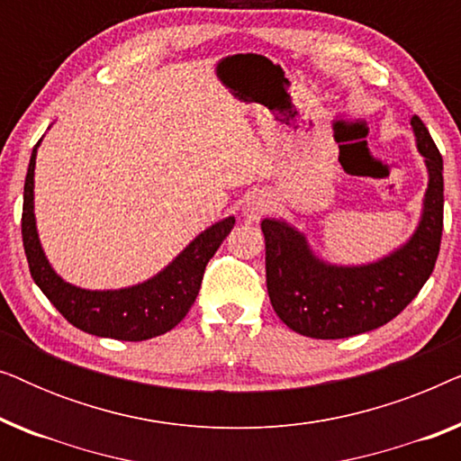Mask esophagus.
Instances as JSON below:
<instances>
[{"mask_svg": "<svg viewBox=\"0 0 461 461\" xmlns=\"http://www.w3.org/2000/svg\"><path fill=\"white\" fill-rule=\"evenodd\" d=\"M270 207H273V203H270L268 194L262 191H256V193L248 194V199H245L243 216L248 218L249 222H258L262 216H267V213L270 212Z\"/></svg>", "mask_w": 461, "mask_h": 461, "instance_id": "34e87169", "label": "esophagus"}]
</instances>
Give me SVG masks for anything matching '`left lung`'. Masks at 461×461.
Here are the masks:
<instances>
[{"instance_id": "obj_1", "label": "left lung", "mask_w": 461, "mask_h": 461, "mask_svg": "<svg viewBox=\"0 0 461 461\" xmlns=\"http://www.w3.org/2000/svg\"><path fill=\"white\" fill-rule=\"evenodd\" d=\"M411 125L430 180L418 230L394 254L367 267H333L312 256L287 222L262 220L270 304L289 330L317 339L377 330L405 311L432 275L443 237V157L418 115Z\"/></svg>"}]
</instances>
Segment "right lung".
I'll return each instance as SVG.
<instances>
[{
	"label": "right lung",
	"mask_w": 461,
	"mask_h": 461,
	"mask_svg": "<svg viewBox=\"0 0 461 461\" xmlns=\"http://www.w3.org/2000/svg\"><path fill=\"white\" fill-rule=\"evenodd\" d=\"M40 142L31 153L23 197V245L29 270L37 287L46 294L56 311L77 330L100 338L142 342L174 330L186 317L197 298L207 262L224 241L235 218H224L201 232L176 260L155 275L153 279L134 287L90 292L62 281L43 256L35 229L33 213V176L35 155Z\"/></svg>",
	"instance_id": "right-lung-1"
}]
</instances>
